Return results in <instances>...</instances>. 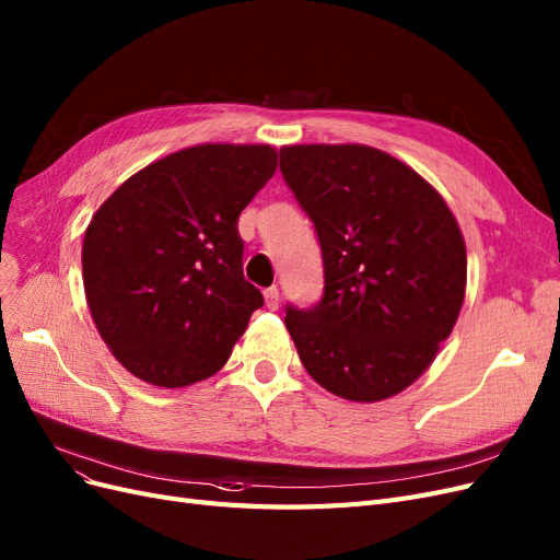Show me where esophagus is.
Here are the masks:
<instances>
[{
	"mask_svg": "<svg viewBox=\"0 0 560 560\" xmlns=\"http://www.w3.org/2000/svg\"><path fill=\"white\" fill-rule=\"evenodd\" d=\"M264 299H266V307H271V311H278V305H280V292H278V287L264 289Z\"/></svg>",
	"mask_w": 560,
	"mask_h": 560,
	"instance_id": "obj_1",
	"label": "esophagus"
}]
</instances>
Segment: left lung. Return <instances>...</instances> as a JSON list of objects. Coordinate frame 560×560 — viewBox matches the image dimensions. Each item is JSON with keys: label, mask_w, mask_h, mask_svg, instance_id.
Instances as JSON below:
<instances>
[{"label": "left lung", "mask_w": 560, "mask_h": 560, "mask_svg": "<svg viewBox=\"0 0 560 560\" xmlns=\"http://www.w3.org/2000/svg\"><path fill=\"white\" fill-rule=\"evenodd\" d=\"M280 171L313 220L324 294L287 305L305 371L357 402L400 394L429 369L466 296V241L445 199L377 148H280Z\"/></svg>", "instance_id": "8db88e82"}]
</instances>
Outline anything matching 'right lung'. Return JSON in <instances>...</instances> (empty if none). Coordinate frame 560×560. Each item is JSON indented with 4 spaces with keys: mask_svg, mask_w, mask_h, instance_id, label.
I'll use <instances>...</instances> for the list:
<instances>
[{
    "mask_svg": "<svg viewBox=\"0 0 560 560\" xmlns=\"http://www.w3.org/2000/svg\"><path fill=\"white\" fill-rule=\"evenodd\" d=\"M271 145L201 143L133 173L85 229L94 326L139 380L180 389L215 375L264 305L243 278L238 215L271 180Z\"/></svg>",
    "mask_w": 560,
    "mask_h": 560,
    "instance_id": "right-lung-1",
    "label": "right lung"
}]
</instances>
